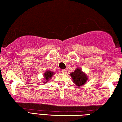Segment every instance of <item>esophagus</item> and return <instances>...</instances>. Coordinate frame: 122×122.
<instances>
[{"instance_id": "34e87169", "label": "esophagus", "mask_w": 122, "mask_h": 122, "mask_svg": "<svg viewBox=\"0 0 122 122\" xmlns=\"http://www.w3.org/2000/svg\"><path fill=\"white\" fill-rule=\"evenodd\" d=\"M61 72H62L63 74H66V73H67L65 69H62V70H61Z\"/></svg>"}]
</instances>
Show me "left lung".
Listing matches in <instances>:
<instances>
[{
    "instance_id": "1",
    "label": "left lung",
    "mask_w": 122,
    "mask_h": 122,
    "mask_svg": "<svg viewBox=\"0 0 122 122\" xmlns=\"http://www.w3.org/2000/svg\"><path fill=\"white\" fill-rule=\"evenodd\" d=\"M73 83L76 86H83L88 81V76L85 73L82 72L81 68H77L73 72L70 73Z\"/></svg>"
}]
</instances>
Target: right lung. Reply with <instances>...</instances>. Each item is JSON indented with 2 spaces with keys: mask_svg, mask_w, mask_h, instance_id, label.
<instances>
[{
  "mask_svg": "<svg viewBox=\"0 0 122 122\" xmlns=\"http://www.w3.org/2000/svg\"><path fill=\"white\" fill-rule=\"evenodd\" d=\"M55 74V73L52 72V71H50L49 70H47L46 71V72H45V73L43 74V77H44L45 81L42 82V83L45 84L46 82H47L49 81L50 80V79H51V78Z\"/></svg>",
  "mask_w": 122,
  "mask_h": 122,
  "instance_id": "1",
  "label": "right lung"
}]
</instances>
